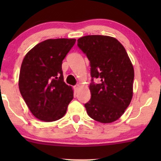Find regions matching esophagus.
Returning <instances> with one entry per match:
<instances>
[{
    "label": "esophagus",
    "mask_w": 161,
    "mask_h": 161,
    "mask_svg": "<svg viewBox=\"0 0 161 161\" xmlns=\"http://www.w3.org/2000/svg\"><path fill=\"white\" fill-rule=\"evenodd\" d=\"M79 87H80V86H79V85H76V86H74V89H75V92L78 91L79 88Z\"/></svg>",
    "instance_id": "esophagus-1"
}]
</instances>
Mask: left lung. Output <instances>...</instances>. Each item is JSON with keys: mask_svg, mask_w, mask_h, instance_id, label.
Returning a JSON list of instances; mask_svg holds the SVG:
<instances>
[{"mask_svg": "<svg viewBox=\"0 0 161 161\" xmlns=\"http://www.w3.org/2000/svg\"><path fill=\"white\" fill-rule=\"evenodd\" d=\"M77 45L91 66V99L85 104L87 114L103 123L116 121L128 108L132 97L134 69L125 49L116 38L86 36ZM99 78L100 83L93 82Z\"/></svg>", "mask_w": 161, "mask_h": 161, "instance_id": "left-lung-1", "label": "left lung"}]
</instances>
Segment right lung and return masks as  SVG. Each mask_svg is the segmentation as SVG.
I'll list each match as a JSON object with an SVG mask.
<instances>
[{
  "instance_id": "right-lung-1",
  "label": "right lung",
  "mask_w": 161,
  "mask_h": 161,
  "mask_svg": "<svg viewBox=\"0 0 161 161\" xmlns=\"http://www.w3.org/2000/svg\"><path fill=\"white\" fill-rule=\"evenodd\" d=\"M75 39H47L35 46L24 57L19 88L37 119L52 122L65 115L73 98L71 86L64 80L62 63Z\"/></svg>"
}]
</instances>
